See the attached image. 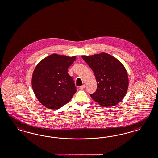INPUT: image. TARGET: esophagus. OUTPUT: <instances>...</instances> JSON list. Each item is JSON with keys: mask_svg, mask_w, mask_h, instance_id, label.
I'll return each instance as SVG.
<instances>
[{"mask_svg": "<svg viewBox=\"0 0 158 158\" xmlns=\"http://www.w3.org/2000/svg\"><path fill=\"white\" fill-rule=\"evenodd\" d=\"M85 88H86V85H83L82 86L80 87V89H81V90H83V89H85Z\"/></svg>", "mask_w": 158, "mask_h": 158, "instance_id": "34e87169", "label": "esophagus"}]
</instances>
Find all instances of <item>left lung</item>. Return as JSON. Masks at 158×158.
Returning a JSON list of instances; mask_svg holds the SVG:
<instances>
[{"instance_id": "obj_1", "label": "left lung", "mask_w": 158, "mask_h": 158, "mask_svg": "<svg viewBox=\"0 0 158 158\" xmlns=\"http://www.w3.org/2000/svg\"><path fill=\"white\" fill-rule=\"evenodd\" d=\"M81 57L96 77L97 88L96 92L90 94L93 100L104 106H113L119 103L129 86L128 75L123 65L107 53Z\"/></svg>"}]
</instances>
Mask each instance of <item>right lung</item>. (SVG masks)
<instances>
[{
	"label": "right lung",
	"instance_id": "right-lung-1",
	"mask_svg": "<svg viewBox=\"0 0 158 158\" xmlns=\"http://www.w3.org/2000/svg\"><path fill=\"white\" fill-rule=\"evenodd\" d=\"M76 57L53 54L36 65L32 77V86L39 101L45 107L56 110L65 105L77 92L68 68Z\"/></svg>",
	"mask_w": 158,
	"mask_h": 158
}]
</instances>
